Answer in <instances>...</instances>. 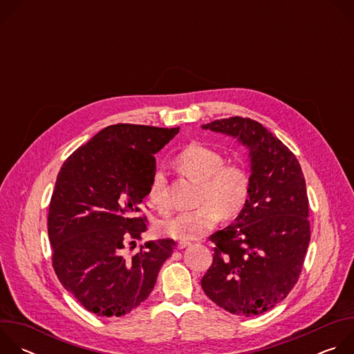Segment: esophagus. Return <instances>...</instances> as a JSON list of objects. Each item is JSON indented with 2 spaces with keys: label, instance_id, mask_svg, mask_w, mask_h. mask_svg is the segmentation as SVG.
<instances>
[{
  "label": "esophagus",
  "instance_id": "1",
  "mask_svg": "<svg viewBox=\"0 0 354 354\" xmlns=\"http://www.w3.org/2000/svg\"><path fill=\"white\" fill-rule=\"evenodd\" d=\"M190 245H192V242H189V241H179V242L176 243L178 249H185V248H187V246H190Z\"/></svg>",
  "mask_w": 354,
  "mask_h": 354
}]
</instances>
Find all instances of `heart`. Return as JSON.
Returning a JSON list of instances; mask_svg holds the SVG:
<instances>
[{"instance_id": "b5f03b06", "label": "heart", "mask_w": 354, "mask_h": 354, "mask_svg": "<svg viewBox=\"0 0 354 354\" xmlns=\"http://www.w3.org/2000/svg\"><path fill=\"white\" fill-rule=\"evenodd\" d=\"M176 168L187 178L201 183L200 207L180 212L158 224L160 234L179 241H190L209 232L221 217H236L249 197V175L239 164H224L216 149L192 144L175 158ZM148 198L156 209L165 213L171 209L167 178L156 169L148 183Z\"/></svg>"}]
</instances>
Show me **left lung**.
<instances>
[{
  "instance_id": "1",
  "label": "left lung",
  "mask_w": 354,
  "mask_h": 354,
  "mask_svg": "<svg viewBox=\"0 0 354 354\" xmlns=\"http://www.w3.org/2000/svg\"><path fill=\"white\" fill-rule=\"evenodd\" d=\"M248 149L246 206L210 236L213 263L201 288L223 310L255 317L283 301L298 280L310 243L304 174L291 151L261 123L230 118L201 126Z\"/></svg>"
}]
</instances>
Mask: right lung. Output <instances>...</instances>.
<instances>
[{
    "label": "right lung",
    "instance_id": "obj_1",
    "mask_svg": "<svg viewBox=\"0 0 354 354\" xmlns=\"http://www.w3.org/2000/svg\"><path fill=\"white\" fill-rule=\"evenodd\" d=\"M179 127L113 124L95 134L63 164L48 207L53 268L63 287L97 317H122L153 291L172 239L148 241L124 257L147 230L137 217L157 169L154 154Z\"/></svg>",
    "mask_w": 354,
    "mask_h": 354
}]
</instances>
